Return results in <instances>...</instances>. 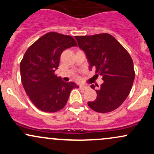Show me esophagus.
Wrapping results in <instances>:
<instances>
[{
    "mask_svg": "<svg viewBox=\"0 0 154 154\" xmlns=\"http://www.w3.org/2000/svg\"><path fill=\"white\" fill-rule=\"evenodd\" d=\"M79 88H80L81 90H87L88 87H87V86L85 85H80L79 86Z\"/></svg>",
    "mask_w": 154,
    "mask_h": 154,
    "instance_id": "obj_1",
    "label": "esophagus"
}]
</instances>
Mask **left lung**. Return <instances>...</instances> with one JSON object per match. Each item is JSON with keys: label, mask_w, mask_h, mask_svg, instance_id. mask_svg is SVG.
I'll list each match as a JSON object with an SVG mask.
<instances>
[{"label": "left lung", "mask_w": 154, "mask_h": 154, "mask_svg": "<svg viewBox=\"0 0 154 154\" xmlns=\"http://www.w3.org/2000/svg\"><path fill=\"white\" fill-rule=\"evenodd\" d=\"M75 39L79 48L85 53L90 69L95 67V73L101 75L104 82L95 90L96 99L88 102V106L99 113L115 110L128 96L135 79L131 56L112 35L107 33L75 36ZM91 87L95 89V86L92 85Z\"/></svg>", "instance_id": "8db88e82"}]
</instances>
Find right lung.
<instances>
[{"mask_svg": "<svg viewBox=\"0 0 154 154\" xmlns=\"http://www.w3.org/2000/svg\"><path fill=\"white\" fill-rule=\"evenodd\" d=\"M69 35L51 32L29 47L20 63L21 79L33 104L45 112H56L65 106L72 90L79 87L55 75L62 52L77 46Z\"/></svg>", "mask_w": 154, "mask_h": 154, "instance_id": "1", "label": "right lung"}]
</instances>
